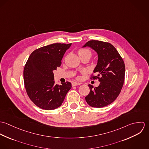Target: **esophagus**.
I'll return each mask as SVG.
<instances>
[{"label": "esophagus", "instance_id": "34e87169", "mask_svg": "<svg viewBox=\"0 0 149 149\" xmlns=\"http://www.w3.org/2000/svg\"><path fill=\"white\" fill-rule=\"evenodd\" d=\"M81 83H77V82H73L72 83V86H77V85H80Z\"/></svg>", "mask_w": 149, "mask_h": 149}]
</instances>
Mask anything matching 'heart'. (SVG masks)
Instances as JSON below:
<instances>
[{
    "label": "heart",
    "mask_w": 149,
    "mask_h": 149,
    "mask_svg": "<svg viewBox=\"0 0 149 149\" xmlns=\"http://www.w3.org/2000/svg\"><path fill=\"white\" fill-rule=\"evenodd\" d=\"M88 54L89 55L91 56V52L90 50H88V49H80L79 51V55H83V54Z\"/></svg>",
    "instance_id": "1"
}]
</instances>
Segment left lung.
I'll return each mask as SVG.
<instances>
[{"label":"left lung","instance_id":"1","mask_svg":"<svg viewBox=\"0 0 149 149\" xmlns=\"http://www.w3.org/2000/svg\"><path fill=\"white\" fill-rule=\"evenodd\" d=\"M86 46L98 54L97 64L93 70L97 75L91 79H98L100 84L95 88L88 85L90 92L85 100L90 106L102 108L111 104L120 94L125 81V65L116 48L110 43L92 40L83 47Z\"/></svg>","mask_w":149,"mask_h":149}]
</instances>
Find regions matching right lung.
Returning <instances> with one entry per match:
<instances>
[{
    "instance_id": "right-lung-1",
    "label": "right lung",
    "mask_w": 149,
    "mask_h": 149,
    "mask_svg": "<svg viewBox=\"0 0 149 149\" xmlns=\"http://www.w3.org/2000/svg\"><path fill=\"white\" fill-rule=\"evenodd\" d=\"M72 43H53L33 51L25 64L23 80L30 100L46 110L61 106L72 88L70 82L55 84L53 70L61 65L64 54Z\"/></svg>"
}]
</instances>
